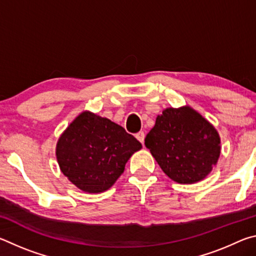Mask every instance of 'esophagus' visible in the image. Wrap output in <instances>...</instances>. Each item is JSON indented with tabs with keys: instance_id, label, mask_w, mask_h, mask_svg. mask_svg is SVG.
<instances>
[{
	"instance_id": "esophagus-1",
	"label": "esophagus",
	"mask_w": 256,
	"mask_h": 256,
	"mask_svg": "<svg viewBox=\"0 0 256 256\" xmlns=\"http://www.w3.org/2000/svg\"><path fill=\"white\" fill-rule=\"evenodd\" d=\"M136 138H138V141L141 142V144H144V138H146V134H144V131H140V132H138V133L136 134Z\"/></svg>"
}]
</instances>
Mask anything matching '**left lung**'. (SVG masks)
Returning <instances> with one entry per match:
<instances>
[{
    "instance_id": "1",
    "label": "left lung",
    "mask_w": 256,
    "mask_h": 256,
    "mask_svg": "<svg viewBox=\"0 0 256 256\" xmlns=\"http://www.w3.org/2000/svg\"><path fill=\"white\" fill-rule=\"evenodd\" d=\"M144 144L164 174L180 184L204 178L220 154L218 132L188 106L164 110Z\"/></svg>"
}]
</instances>
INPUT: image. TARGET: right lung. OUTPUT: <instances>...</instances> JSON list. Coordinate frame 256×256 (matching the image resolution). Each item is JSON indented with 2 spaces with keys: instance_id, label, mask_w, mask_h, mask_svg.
I'll list each match as a JSON object with an SVG mask.
<instances>
[{
  "instance_id": "obj_1",
  "label": "right lung",
  "mask_w": 256,
  "mask_h": 256,
  "mask_svg": "<svg viewBox=\"0 0 256 256\" xmlns=\"http://www.w3.org/2000/svg\"><path fill=\"white\" fill-rule=\"evenodd\" d=\"M141 148L118 124L84 112L60 136L56 158L60 170L76 188L99 193L118 180L130 157Z\"/></svg>"
}]
</instances>
